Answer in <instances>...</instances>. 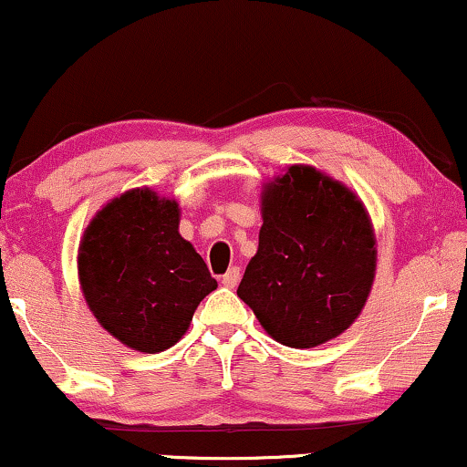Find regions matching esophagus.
I'll return each instance as SVG.
<instances>
[{
    "mask_svg": "<svg viewBox=\"0 0 467 467\" xmlns=\"http://www.w3.org/2000/svg\"><path fill=\"white\" fill-rule=\"evenodd\" d=\"M240 276H242V272H240V267H229L227 270V274H223V285L225 286H229V289H234L235 285H238V280H240Z\"/></svg>",
    "mask_w": 467,
    "mask_h": 467,
    "instance_id": "esophagus-1",
    "label": "esophagus"
}]
</instances>
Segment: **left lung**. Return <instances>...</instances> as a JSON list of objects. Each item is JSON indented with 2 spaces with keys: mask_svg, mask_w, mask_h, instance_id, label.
<instances>
[{
  "mask_svg": "<svg viewBox=\"0 0 467 467\" xmlns=\"http://www.w3.org/2000/svg\"><path fill=\"white\" fill-rule=\"evenodd\" d=\"M257 254L238 297L274 340L312 348L348 329L369 296L376 240L363 203L310 165L264 191Z\"/></svg>",
  "mask_w": 467,
  "mask_h": 467,
  "instance_id": "obj_1",
  "label": "left lung"
}]
</instances>
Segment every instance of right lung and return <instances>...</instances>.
Here are the masks:
<instances>
[{
    "label": "right lung",
    "mask_w": 467,
    "mask_h": 467,
    "mask_svg": "<svg viewBox=\"0 0 467 467\" xmlns=\"http://www.w3.org/2000/svg\"><path fill=\"white\" fill-rule=\"evenodd\" d=\"M178 203L155 191H127L87 227L78 276L101 327L140 353H161L189 329L216 280L178 234Z\"/></svg>",
    "instance_id": "right-lung-1"
}]
</instances>
